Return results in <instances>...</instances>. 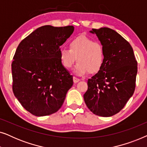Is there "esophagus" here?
I'll return each instance as SVG.
<instances>
[{"label": "esophagus", "instance_id": "esophagus-1", "mask_svg": "<svg viewBox=\"0 0 147 147\" xmlns=\"http://www.w3.org/2000/svg\"><path fill=\"white\" fill-rule=\"evenodd\" d=\"M73 80H74V83H78V82L80 81V79H78V78H77L76 77H74L73 78Z\"/></svg>", "mask_w": 147, "mask_h": 147}]
</instances>
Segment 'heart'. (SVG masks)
<instances>
[{
	"label": "heart",
	"instance_id": "b5f03b06",
	"mask_svg": "<svg viewBox=\"0 0 147 147\" xmlns=\"http://www.w3.org/2000/svg\"><path fill=\"white\" fill-rule=\"evenodd\" d=\"M59 58L66 69L72 67L76 60L78 63L74 71L77 75H84L87 71L94 74L102 67L104 51L103 46L99 42L94 41L86 36H80L69 42V49H60Z\"/></svg>",
	"mask_w": 147,
	"mask_h": 147
}]
</instances>
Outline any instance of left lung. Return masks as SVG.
Instances as JSON below:
<instances>
[{"label":"left lung","mask_w":147,"mask_h":147,"mask_svg":"<svg viewBox=\"0 0 147 147\" xmlns=\"http://www.w3.org/2000/svg\"><path fill=\"white\" fill-rule=\"evenodd\" d=\"M90 32L103 46L104 59L98 73L88 79L84 99L94 114L109 117L119 112L133 95L137 61L130 43L114 30L102 27Z\"/></svg>","instance_id":"obj_1"}]
</instances>
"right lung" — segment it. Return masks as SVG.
Wrapping results in <instances>:
<instances>
[{
    "label": "right lung",
    "instance_id": "obj_1",
    "mask_svg": "<svg viewBox=\"0 0 147 147\" xmlns=\"http://www.w3.org/2000/svg\"><path fill=\"white\" fill-rule=\"evenodd\" d=\"M74 31V26H42L17 48L11 65L13 91L33 115L44 116L58 111L73 86V76L62 65L59 51Z\"/></svg>",
    "mask_w": 147,
    "mask_h": 147
}]
</instances>
